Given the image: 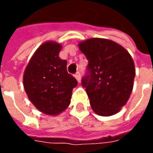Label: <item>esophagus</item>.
I'll list each match as a JSON object with an SVG mask.
<instances>
[{"mask_svg": "<svg viewBox=\"0 0 153 153\" xmlns=\"http://www.w3.org/2000/svg\"><path fill=\"white\" fill-rule=\"evenodd\" d=\"M74 77H75V79H77V81H78V83H81V74H80L79 72H77V73L74 74Z\"/></svg>", "mask_w": 153, "mask_h": 153, "instance_id": "obj_1", "label": "esophagus"}]
</instances>
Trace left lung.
<instances>
[{"instance_id": "left-lung-1", "label": "left lung", "mask_w": 153, "mask_h": 153, "mask_svg": "<svg viewBox=\"0 0 153 153\" xmlns=\"http://www.w3.org/2000/svg\"><path fill=\"white\" fill-rule=\"evenodd\" d=\"M88 60L82 86L93 111L102 116L118 113L134 87L135 67L128 51L109 39L90 38L79 43Z\"/></svg>"}]
</instances>
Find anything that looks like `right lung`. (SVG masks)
<instances>
[{
  "instance_id": "1",
  "label": "right lung",
  "mask_w": 153,
  "mask_h": 153,
  "mask_svg": "<svg viewBox=\"0 0 153 153\" xmlns=\"http://www.w3.org/2000/svg\"><path fill=\"white\" fill-rule=\"evenodd\" d=\"M62 46L48 41L33 55L24 73V87L28 98L41 112L57 115L69 106L77 80L67 72V61L59 53Z\"/></svg>"
}]
</instances>
